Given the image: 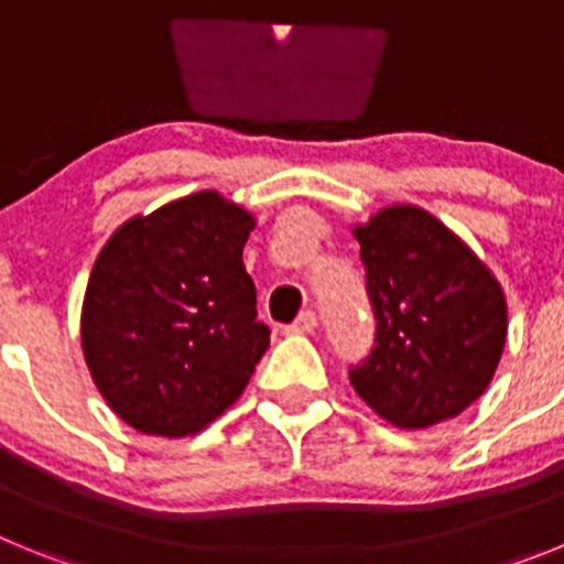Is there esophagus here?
<instances>
[{
    "mask_svg": "<svg viewBox=\"0 0 564 564\" xmlns=\"http://www.w3.org/2000/svg\"><path fill=\"white\" fill-rule=\"evenodd\" d=\"M316 325H318L316 313L305 311V313H299L296 322H293V325H288L285 330L288 333H313V330H316Z\"/></svg>",
    "mask_w": 564,
    "mask_h": 564,
    "instance_id": "34e87169",
    "label": "esophagus"
}]
</instances>
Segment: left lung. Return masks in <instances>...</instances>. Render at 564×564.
<instances>
[{
  "mask_svg": "<svg viewBox=\"0 0 564 564\" xmlns=\"http://www.w3.org/2000/svg\"><path fill=\"white\" fill-rule=\"evenodd\" d=\"M376 347L350 383L383 421L426 430L486 392L508 333L502 288L457 234L417 206L358 226Z\"/></svg>",
  "mask_w": 564,
  "mask_h": 564,
  "instance_id": "left-lung-1",
  "label": "left lung"
}]
</instances>
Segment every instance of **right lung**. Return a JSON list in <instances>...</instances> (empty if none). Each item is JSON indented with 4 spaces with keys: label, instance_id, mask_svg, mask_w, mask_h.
Returning a JSON list of instances; mask_svg holds the SVG:
<instances>
[{
    "label": "right lung",
    "instance_id": "obj_1",
    "mask_svg": "<svg viewBox=\"0 0 564 564\" xmlns=\"http://www.w3.org/2000/svg\"><path fill=\"white\" fill-rule=\"evenodd\" d=\"M253 217L188 194L109 237L89 273L82 347L98 392L147 435L186 437L242 395L271 344L242 265Z\"/></svg>",
    "mask_w": 564,
    "mask_h": 564
}]
</instances>
